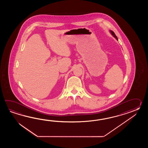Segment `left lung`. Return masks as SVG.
<instances>
[{
    "label": "left lung",
    "instance_id": "obj_1",
    "mask_svg": "<svg viewBox=\"0 0 148 148\" xmlns=\"http://www.w3.org/2000/svg\"><path fill=\"white\" fill-rule=\"evenodd\" d=\"M110 32L111 33V34H112V35L114 37V38H115L118 41V38H117L116 36V35H115V34L114 33V32L112 31H110Z\"/></svg>",
    "mask_w": 148,
    "mask_h": 148
}]
</instances>
